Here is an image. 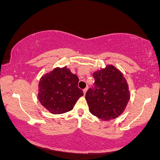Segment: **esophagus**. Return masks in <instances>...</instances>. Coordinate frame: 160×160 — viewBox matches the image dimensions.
<instances>
[{
	"instance_id": "34e87169",
	"label": "esophagus",
	"mask_w": 160,
	"mask_h": 160,
	"mask_svg": "<svg viewBox=\"0 0 160 160\" xmlns=\"http://www.w3.org/2000/svg\"><path fill=\"white\" fill-rule=\"evenodd\" d=\"M87 90H88V88H85V89H83V92H84V95H85V93H86Z\"/></svg>"
}]
</instances>
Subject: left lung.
Here are the masks:
<instances>
[{
  "label": "left lung",
  "mask_w": 160,
  "mask_h": 160,
  "mask_svg": "<svg viewBox=\"0 0 160 160\" xmlns=\"http://www.w3.org/2000/svg\"><path fill=\"white\" fill-rule=\"evenodd\" d=\"M94 86L88 89L85 99L90 112L102 120L118 117L130 99L124 76L113 65L93 73Z\"/></svg>",
  "instance_id": "8db88e82"
}]
</instances>
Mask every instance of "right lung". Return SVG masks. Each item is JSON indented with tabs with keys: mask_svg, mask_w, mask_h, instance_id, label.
Segmentation results:
<instances>
[{
	"mask_svg": "<svg viewBox=\"0 0 160 160\" xmlns=\"http://www.w3.org/2000/svg\"><path fill=\"white\" fill-rule=\"evenodd\" d=\"M79 78L65 67L57 68L40 79L38 98L50 113L61 114L72 110L83 95L78 88Z\"/></svg>",
	"mask_w": 160,
	"mask_h": 160,
	"instance_id": "add662e5",
	"label": "right lung"
}]
</instances>
